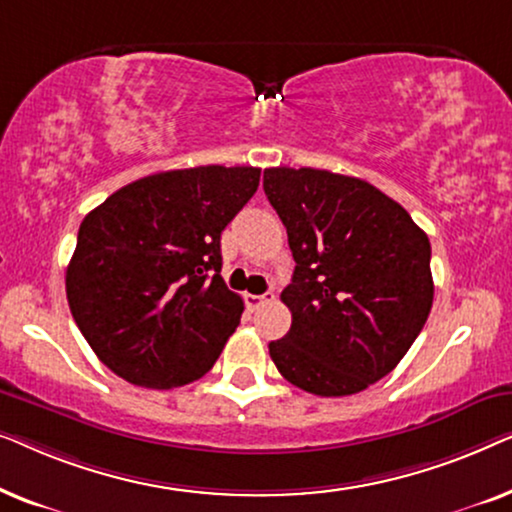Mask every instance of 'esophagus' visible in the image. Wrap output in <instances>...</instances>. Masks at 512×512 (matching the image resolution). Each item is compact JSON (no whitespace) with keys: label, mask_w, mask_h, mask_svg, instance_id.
<instances>
[{"label":"esophagus","mask_w":512,"mask_h":512,"mask_svg":"<svg viewBox=\"0 0 512 512\" xmlns=\"http://www.w3.org/2000/svg\"><path fill=\"white\" fill-rule=\"evenodd\" d=\"M270 300H275V293H263V296H254V293H247V296H244V303H247L249 310H258V307L270 303Z\"/></svg>","instance_id":"esophagus-1"}]
</instances>
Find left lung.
Returning a JSON list of instances; mask_svg holds the SVG:
<instances>
[{
  "instance_id": "8db88e82",
  "label": "left lung",
  "mask_w": 512,
  "mask_h": 512,
  "mask_svg": "<svg viewBox=\"0 0 512 512\" xmlns=\"http://www.w3.org/2000/svg\"><path fill=\"white\" fill-rule=\"evenodd\" d=\"M263 188L296 261L282 291L291 328L268 345L272 361L310 394H359L398 366L426 324L429 237L363 179L268 167Z\"/></svg>"
}]
</instances>
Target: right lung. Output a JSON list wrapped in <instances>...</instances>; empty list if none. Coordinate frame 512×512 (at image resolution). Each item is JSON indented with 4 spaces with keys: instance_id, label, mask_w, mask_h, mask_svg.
Here are the masks:
<instances>
[{
    "instance_id": "right-lung-1",
    "label": "right lung",
    "mask_w": 512,
    "mask_h": 512,
    "mask_svg": "<svg viewBox=\"0 0 512 512\" xmlns=\"http://www.w3.org/2000/svg\"><path fill=\"white\" fill-rule=\"evenodd\" d=\"M258 181V167L158 172L83 219L65 277L69 310L118 377L172 389L214 366L244 310L219 275L221 233Z\"/></svg>"
}]
</instances>
